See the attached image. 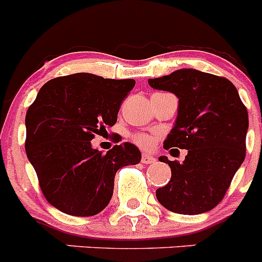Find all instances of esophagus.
<instances>
[{
  "instance_id": "obj_1",
  "label": "esophagus",
  "mask_w": 262,
  "mask_h": 262,
  "mask_svg": "<svg viewBox=\"0 0 262 262\" xmlns=\"http://www.w3.org/2000/svg\"><path fill=\"white\" fill-rule=\"evenodd\" d=\"M156 160H155L154 156H151V155L148 154H143L142 155V163L143 164H154Z\"/></svg>"
}]
</instances>
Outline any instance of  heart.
<instances>
[{
  "instance_id": "heart-1",
  "label": "heart",
  "mask_w": 262,
  "mask_h": 262,
  "mask_svg": "<svg viewBox=\"0 0 262 262\" xmlns=\"http://www.w3.org/2000/svg\"><path fill=\"white\" fill-rule=\"evenodd\" d=\"M134 140H135L136 144H139L143 148H149L154 144V139L151 136L145 135V134H135L134 135Z\"/></svg>"
}]
</instances>
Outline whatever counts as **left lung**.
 <instances>
[{
    "mask_svg": "<svg viewBox=\"0 0 262 262\" xmlns=\"http://www.w3.org/2000/svg\"><path fill=\"white\" fill-rule=\"evenodd\" d=\"M148 84L178 98L177 119L164 148L187 149L181 164L159 157L170 166L172 177L156 190L157 201L176 214L210 211L245 159L247 107L230 80L196 69H178Z\"/></svg>",
    "mask_w": 262,
    "mask_h": 262,
    "instance_id": "1",
    "label": "left lung"
}]
</instances>
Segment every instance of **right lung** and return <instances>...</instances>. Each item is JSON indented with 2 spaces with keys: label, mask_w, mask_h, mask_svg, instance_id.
<instances>
[{
  "label": "right lung",
  "mask_w": 262,
  "mask_h": 262,
  "mask_svg": "<svg viewBox=\"0 0 262 262\" xmlns=\"http://www.w3.org/2000/svg\"><path fill=\"white\" fill-rule=\"evenodd\" d=\"M135 80L75 73L46 82L26 113L27 159L46 200L73 216H93L110 202L115 173L140 163L131 143L105 155L90 140L117 123L120 103Z\"/></svg>",
  "instance_id": "right-lung-1"
}]
</instances>
